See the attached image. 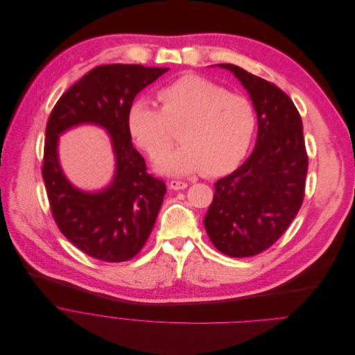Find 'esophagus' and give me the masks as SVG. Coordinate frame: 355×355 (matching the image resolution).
Returning <instances> with one entry per match:
<instances>
[{
	"label": "esophagus",
	"mask_w": 355,
	"mask_h": 355,
	"mask_svg": "<svg viewBox=\"0 0 355 355\" xmlns=\"http://www.w3.org/2000/svg\"><path fill=\"white\" fill-rule=\"evenodd\" d=\"M168 184L173 190H183V189L187 187V183L186 182H180V180H171Z\"/></svg>",
	"instance_id": "34e87169"
}]
</instances>
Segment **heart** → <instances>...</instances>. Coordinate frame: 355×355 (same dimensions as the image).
I'll return each instance as SVG.
<instances>
[{
    "label": "heart",
    "instance_id": "obj_1",
    "mask_svg": "<svg viewBox=\"0 0 355 355\" xmlns=\"http://www.w3.org/2000/svg\"><path fill=\"white\" fill-rule=\"evenodd\" d=\"M161 109L146 99L127 112L132 139L151 159H159L175 143L182 146L164 157L158 169L171 175L201 171L205 176L231 172L246 155L256 130L249 99L198 74H186L158 91Z\"/></svg>",
    "mask_w": 355,
    "mask_h": 355
}]
</instances>
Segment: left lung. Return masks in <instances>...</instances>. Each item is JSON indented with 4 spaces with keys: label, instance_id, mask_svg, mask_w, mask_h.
I'll return each instance as SVG.
<instances>
[{
    "label": "left lung",
    "instance_id": "8db88e82",
    "mask_svg": "<svg viewBox=\"0 0 355 355\" xmlns=\"http://www.w3.org/2000/svg\"><path fill=\"white\" fill-rule=\"evenodd\" d=\"M218 65L249 92L259 130L252 155L214 184L204 227L221 253L250 257L274 245L302 205L308 173L302 120L291 98L277 85L238 65Z\"/></svg>",
    "mask_w": 355,
    "mask_h": 355
}]
</instances>
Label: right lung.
Instances as JSON below:
<instances>
[{"mask_svg": "<svg viewBox=\"0 0 355 355\" xmlns=\"http://www.w3.org/2000/svg\"><path fill=\"white\" fill-rule=\"evenodd\" d=\"M168 69L98 65L61 95L49 116L42 176L51 214L61 234L94 259L107 263L132 259L157 221L166 184L147 172L144 158L132 147L127 112L135 95ZM83 122L105 126L116 155L114 182L99 193L76 189L58 164V134Z\"/></svg>", "mask_w": 355, "mask_h": 355, "instance_id": "add662e5", "label": "right lung"}]
</instances>
